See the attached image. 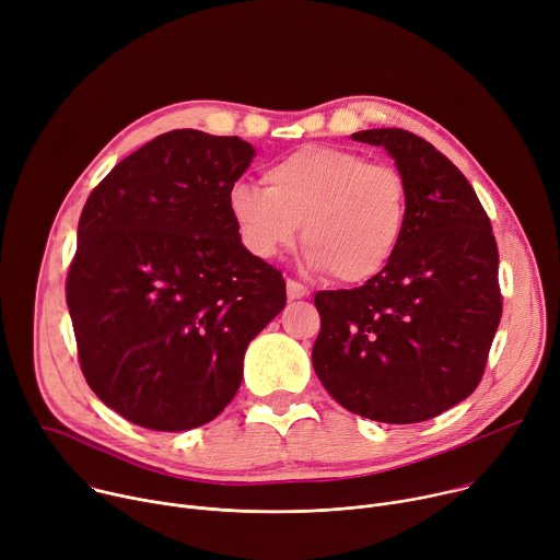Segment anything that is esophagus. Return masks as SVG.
Here are the masks:
<instances>
[{
  "label": "esophagus",
  "instance_id": "obj_1",
  "mask_svg": "<svg viewBox=\"0 0 560 560\" xmlns=\"http://www.w3.org/2000/svg\"><path fill=\"white\" fill-rule=\"evenodd\" d=\"M285 290H288V299H290V301L301 299V296L308 294V288L303 285V283H299V281H294V279H288V281H285Z\"/></svg>",
  "mask_w": 560,
  "mask_h": 560
}]
</instances>
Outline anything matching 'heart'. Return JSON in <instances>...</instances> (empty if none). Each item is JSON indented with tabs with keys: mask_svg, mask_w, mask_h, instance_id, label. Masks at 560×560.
Wrapping results in <instances>:
<instances>
[{
	"mask_svg": "<svg viewBox=\"0 0 560 560\" xmlns=\"http://www.w3.org/2000/svg\"><path fill=\"white\" fill-rule=\"evenodd\" d=\"M264 183L230 191V214L252 257H277L301 225L308 266L339 283H364L395 257L409 217V185L397 167L308 144L272 163Z\"/></svg>",
	"mask_w": 560,
	"mask_h": 560,
	"instance_id": "heart-1",
	"label": "heart"
}]
</instances>
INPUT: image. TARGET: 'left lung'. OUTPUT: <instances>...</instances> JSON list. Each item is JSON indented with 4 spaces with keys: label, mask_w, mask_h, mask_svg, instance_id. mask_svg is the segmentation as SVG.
Segmentation results:
<instances>
[{
    "label": "left lung",
    "mask_w": 560,
    "mask_h": 560,
    "mask_svg": "<svg viewBox=\"0 0 560 560\" xmlns=\"http://www.w3.org/2000/svg\"><path fill=\"white\" fill-rule=\"evenodd\" d=\"M409 185V217L386 270L352 290H322L313 366L346 411L416 424L467 399L502 317L498 245L471 183L424 138L366 129Z\"/></svg>",
    "instance_id": "left-lung-1"
}]
</instances>
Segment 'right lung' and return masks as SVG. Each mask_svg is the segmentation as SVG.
Returning a JSON list of instances; mask_svg holds the SVG:
<instances>
[{
    "instance_id": "add662e5",
    "label": "right lung",
    "mask_w": 560,
    "mask_h": 560,
    "mask_svg": "<svg viewBox=\"0 0 560 560\" xmlns=\"http://www.w3.org/2000/svg\"><path fill=\"white\" fill-rule=\"evenodd\" d=\"M254 156L238 136L174 129L89 194L67 275L78 360L125 420L187 431L236 395L243 354L285 306L277 268L252 257L230 191Z\"/></svg>"
}]
</instances>
